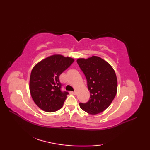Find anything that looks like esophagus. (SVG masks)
Masks as SVG:
<instances>
[{
    "label": "esophagus",
    "mask_w": 150,
    "mask_h": 150,
    "mask_svg": "<svg viewBox=\"0 0 150 150\" xmlns=\"http://www.w3.org/2000/svg\"><path fill=\"white\" fill-rule=\"evenodd\" d=\"M69 93H71V94H72V95H75L76 94V91H70Z\"/></svg>",
    "instance_id": "1"
}]
</instances>
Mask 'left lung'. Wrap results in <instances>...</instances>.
Here are the masks:
<instances>
[{
  "label": "left lung",
  "mask_w": 150,
  "mask_h": 150,
  "mask_svg": "<svg viewBox=\"0 0 150 150\" xmlns=\"http://www.w3.org/2000/svg\"><path fill=\"white\" fill-rule=\"evenodd\" d=\"M87 80L90 93L86 103H79L82 110L91 115L103 112L112 103L117 91V79L114 69L103 59L93 56L77 60Z\"/></svg>",
  "instance_id": "8db88e82"
}]
</instances>
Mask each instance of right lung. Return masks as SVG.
<instances>
[{"label": "right lung", "instance_id": "1", "mask_svg": "<svg viewBox=\"0 0 150 150\" xmlns=\"http://www.w3.org/2000/svg\"><path fill=\"white\" fill-rule=\"evenodd\" d=\"M74 59L55 55L34 66L30 79V91L33 101L41 110L54 112L60 109L68 95L61 90L59 76L72 64Z\"/></svg>", "mask_w": 150, "mask_h": 150}]
</instances>
